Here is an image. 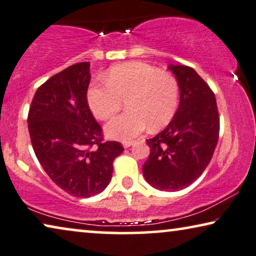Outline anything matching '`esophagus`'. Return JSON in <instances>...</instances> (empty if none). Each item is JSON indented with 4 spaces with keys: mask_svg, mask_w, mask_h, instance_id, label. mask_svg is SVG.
<instances>
[{
    "mask_svg": "<svg viewBox=\"0 0 256 256\" xmlns=\"http://www.w3.org/2000/svg\"><path fill=\"white\" fill-rule=\"evenodd\" d=\"M132 145H133V142H130V140L128 142H123V146L125 147V148H128V147Z\"/></svg>",
    "mask_w": 256,
    "mask_h": 256,
    "instance_id": "esophagus-1",
    "label": "esophagus"
}]
</instances>
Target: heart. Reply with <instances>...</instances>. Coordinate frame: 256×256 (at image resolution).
Returning <instances> with one entry per match:
<instances>
[{"label": "heart", "instance_id": "obj_1", "mask_svg": "<svg viewBox=\"0 0 256 256\" xmlns=\"http://www.w3.org/2000/svg\"><path fill=\"white\" fill-rule=\"evenodd\" d=\"M106 84L95 82L88 89V104L95 117L108 120L126 102L128 112L106 125V134L128 140L148 126L164 128L172 120L178 106L180 87L174 75L142 61L114 66L106 75Z\"/></svg>", "mask_w": 256, "mask_h": 256}]
</instances>
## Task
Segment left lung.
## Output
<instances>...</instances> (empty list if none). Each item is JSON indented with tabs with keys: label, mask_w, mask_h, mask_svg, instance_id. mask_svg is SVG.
Masks as SVG:
<instances>
[{
	"label": "left lung",
	"mask_w": 256,
	"mask_h": 256,
	"mask_svg": "<svg viewBox=\"0 0 256 256\" xmlns=\"http://www.w3.org/2000/svg\"><path fill=\"white\" fill-rule=\"evenodd\" d=\"M180 87V106L170 123L146 140L150 156L142 166L146 181L162 192H178L195 182L210 164L219 138L214 92L195 70L168 67Z\"/></svg>",
	"instance_id": "1"
}]
</instances>
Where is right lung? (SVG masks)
I'll return each instance as SVG.
<instances>
[{
	"label": "right lung",
	"instance_id": "obj_1",
	"mask_svg": "<svg viewBox=\"0 0 256 256\" xmlns=\"http://www.w3.org/2000/svg\"><path fill=\"white\" fill-rule=\"evenodd\" d=\"M90 64L78 62L50 78L36 92L28 114L32 147L56 184L88 198L109 184L114 160L124 148L106 142L89 109Z\"/></svg>",
	"mask_w": 256,
	"mask_h": 256
}]
</instances>
